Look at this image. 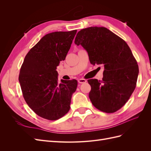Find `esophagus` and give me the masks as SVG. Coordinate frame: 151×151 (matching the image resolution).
Listing matches in <instances>:
<instances>
[{"instance_id": "obj_1", "label": "esophagus", "mask_w": 151, "mask_h": 151, "mask_svg": "<svg viewBox=\"0 0 151 151\" xmlns=\"http://www.w3.org/2000/svg\"><path fill=\"white\" fill-rule=\"evenodd\" d=\"M87 82V81L84 79H79L78 80V83L80 84H83V83H86Z\"/></svg>"}]
</instances>
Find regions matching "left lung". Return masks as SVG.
Instances as JSON below:
<instances>
[{"instance_id":"left-lung-1","label":"left lung","mask_w":151,"mask_h":151,"mask_svg":"<svg viewBox=\"0 0 151 151\" xmlns=\"http://www.w3.org/2000/svg\"><path fill=\"white\" fill-rule=\"evenodd\" d=\"M74 43L86 50L91 64L104 67L102 81H88L91 103L105 113L118 111L133 93L139 75L137 62L129 45L110 30L97 26L79 31Z\"/></svg>"}]
</instances>
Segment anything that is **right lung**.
Masks as SVG:
<instances>
[{
    "instance_id": "right-lung-1",
    "label": "right lung",
    "mask_w": 151,
    "mask_h": 151,
    "mask_svg": "<svg viewBox=\"0 0 151 151\" xmlns=\"http://www.w3.org/2000/svg\"><path fill=\"white\" fill-rule=\"evenodd\" d=\"M77 30L56 31L41 39L26 55L19 81L26 103L36 115L56 120L70 109L75 79L58 82L57 67L64 60Z\"/></svg>"
}]
</instances>
